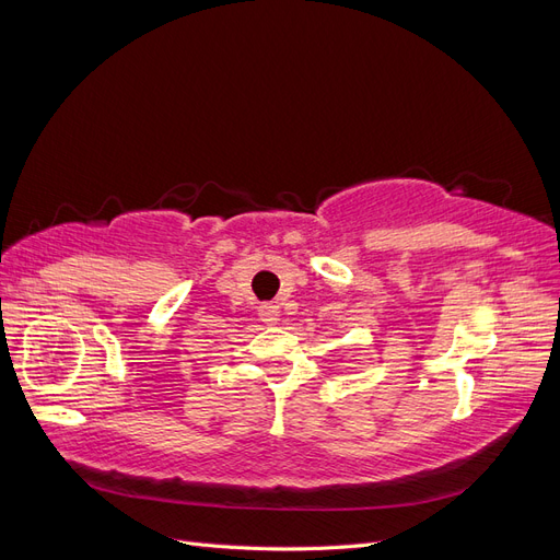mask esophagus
Masks as SVG:
<instances>
[{
    "label": "esophagus",
    "instance_id": "34e87169",
    "mask_svg": "<svg viewBox=\"0 0 560 560\" xmlns=\"http://www.w3.org/2000/svg\"><path fill=\"white\" fill-rule=\"evenodd\" d=\"M259 319L266 322V325H276V322L280 319V308L276 306V303H261Z\"/></svg>",
    "mask_w": 560,
    "mask_h": 560
}]
</instances>
